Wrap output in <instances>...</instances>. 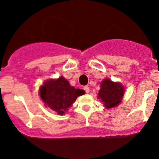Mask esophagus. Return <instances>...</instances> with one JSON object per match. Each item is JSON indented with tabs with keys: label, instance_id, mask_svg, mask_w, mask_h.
Returning a JSON list of instances; mask_svg holds the SVG:
<instances>
[{
	"label": "esophagus",
	"instance_id": "esophagus-1",
	"mask_svg": "<svg viewBox=\"0 0 159 159\" xmlns=\"http://www.w3.org/2000/svg\"><path fill=\"white\" fill-rule=\"evenodd\" d=\"M83 89H84V90H85L86 93H89V86H87V85L86 86H84V88Z\"/></svg>",
	"mask_w": 159,
	"mask_h": 159
}]
</instances>
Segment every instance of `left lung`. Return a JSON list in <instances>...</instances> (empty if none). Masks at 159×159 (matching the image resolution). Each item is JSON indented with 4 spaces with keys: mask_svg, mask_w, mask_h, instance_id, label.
<instances>
[{
    "mask_svg": "<svg viewBox=\"0 0 159 159\" xmlns=\"http://www.w3.org/2000/svg\"><path fill=\"white\" fill-rule=\"evenodd\" d=\"M125 88L120 82H113L105 78L101 83V89L97 98L101 100L106 108H112L119 105L124 97Z\"/></svg>",
    "mask_w": 159,
    "mask_h": 159,
    "instance_id": "left-lung-1",
    "label": "left lung"
}]
</instances>
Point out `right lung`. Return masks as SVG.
Returning a JSON list of instances; mask_svg holds the SVG:
<instances>
[{
    "label": "right lung",
    "mask_w": 159,
    "mask_h": 159,
    "mask_svg": "<svg viewBox=\"0 0 159 159\" xmlns=\"http://www.w3.org/2000/svg\"><path fill=\"white\" fill-rule=\"evenodd\" d=\"M85 94V91L70 85L64 77L44 81L39 89V96L45 106H48L58 115H63L77 97Z\"/></svg>",
    "instance_id": "1"
}]
</instances>
